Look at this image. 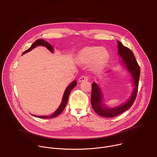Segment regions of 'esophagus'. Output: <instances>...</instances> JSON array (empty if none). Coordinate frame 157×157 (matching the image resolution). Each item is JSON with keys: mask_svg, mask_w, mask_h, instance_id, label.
Wrapping results in <instances>:
<instances>
[{"mask_svg": "<svg viewBox=\"0 0 157 157\" xmlns=\"http://www.w3.org/2000/svg\"><path fill=\"white\" fill-rule=\"evenodd\" d=\"M89 79V77L87 76H82L79 78V82H82V81H88Z\"/></svg>", "mask_w": 157, "mask_h": 157, "instance_id": "1", "label": "esophagus"}]
</instances>
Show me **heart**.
Masks as SVG:
<instances>
[{"mask_svg":"<svg viewBox=\"0 0 157 157\" xmlns=\"http://www.w3.org/2000/svg\"><path fill=\"white\" fill-rule=\"evenodd\" d=\"M109 55L104 48L99 47H86L79 53L77 60L82 64L91 62L93 67L96 69H101L109 60Z\"/></svg>","mask_w":157,"mask_h":157,"instance_id":"obj_1","label":"heart"}]
</instances>
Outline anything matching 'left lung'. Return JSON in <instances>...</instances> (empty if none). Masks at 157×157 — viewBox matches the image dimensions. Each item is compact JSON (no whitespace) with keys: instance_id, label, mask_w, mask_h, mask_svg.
<instances>
[{"instance_id":"obj_1","label":"left lung","mask_w":157,"mask_h":157,"mask_svg":"<svg viewBox=\"0 0 157 157\" xmlns=\"http://www.w3.org/2000/svg\"><path fill=\"white\" fill-rule=\"evenodd\" d=\"M118 53L123 59L124 62L126 64L127 68L131 73L133 78V84L135 85V89L129 100L124 104L118 106L116 108H107L102 104V96L100 89L98 84L95 82L92 84L91 92V105L96 113L101 116L105 117H113L120 115L124 112L128 110L135 101L139 87V82L140 74V66L130 49L123 45V44L117 41Z\"/></svg>"}]
</instances>
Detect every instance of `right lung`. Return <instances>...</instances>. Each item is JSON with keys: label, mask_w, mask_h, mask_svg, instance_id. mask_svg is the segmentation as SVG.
Masks as SVG:
<instances>
[{"label": "right lung", "mask_w": 157, "mask_h": 157, "mask_svg": "<svg viewBox=\"0 0 157 157\" xmlns=\"http://www.w3.org/2000/svg\"><path fill=\"white\" fill-rule=\"evenodd\" d=\"M39 45H41V46H44L47 49H48L51 52H53V48L52 47V45H50V44L45 41L44 40H43V39H38L37 40H36L33 44L30 47V48H29L28 50H25L23 53H22V55L27 53V52H30V50H32V49H33L35 47H37V46H39ZM77 84V81H74L71 84H70L68 86V87H67V88L66 89V90L64 91V95H63V99H62V102L59 107V108L55 112V113L50 116H37V117H39V118H41V119H52V118H53V117H55L56 116H58L59 114H60L62 111L64 110V107H66V104L67 102H68V98H69V95L70 94V92L71 91L72 89L76 86ZM33 116L35 117H36V116L35 115H33Z\"/></svg>", "instance_id": "right-lung-1"}]
</instances>
